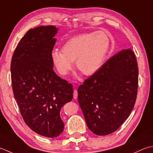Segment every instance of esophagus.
I'll return each mask as SVG.
<instances>
[{
    "instance_id": "obj_1",
    "label": "esophagus",
    "mask_w": 153,
    "mask_h": 153,
    "mask_svg": "<svg viewBox=\"0 0 153 153\" xmlns=\"http://www.w3.org/2000/svg\"><path fill=\"white\" fill-rule=\"evenodd\" d=\"M73 97L74 99H76L78 97V92L76 90H74V93H73Z\"/></svg>"
}]
</instances>
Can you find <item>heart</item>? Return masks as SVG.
<instances>
[{
  "label": "heart",
  "instance_id": "1",
  "mask_svg": "<svg viewBox=\"0 0 153 153\" xmlns=\"http://www.w3.org/2000/svg\"><path fill=\"white\" fill-rule=\"evenodd\" d=\"M110 45L109 37L104 32L82 33L68 39L61 51H53L51 61L62 75L72 69L75 61L78 70L86 76H92L102 66Z\"/></svg>",
  "mask_w": 153,
  "mask_h": 153
}]
</instances>
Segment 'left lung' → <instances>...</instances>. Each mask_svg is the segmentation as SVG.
<instances>
[{
	"mask_svg": "<svg viewBox=\"0 0 153 153\" xmlns=\"http://www.w3.org/2000/svg\"><path fill=\"white\" fill-rule=\"evenodd\" d=\"M138 75L135 53L123 49L79 87L78 100L93 133L109 135L127 119L136 101Z\"/></svg>",
	"mask_w": 153,
	"mask_h": 153,
	"instance_id": "left-lung-1",
	"label": "left lung"
}]
</instances>
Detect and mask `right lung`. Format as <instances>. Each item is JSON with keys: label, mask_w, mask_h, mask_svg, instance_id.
Here are the masks:
<instances>
[{"label": "right lung", "mask_w": 153, "mask_h": 153, "mask_svg": "<svg viewBox=\"0 0 153 153\" xmlns=\"http://www.w3.org/2000/svg\"><path fill=\"white\" fill-rule=\"evenodd\" d=\"M55 26L27 31L12 56V90L25 123L40 135L53 138L64 129L61 109L73 98L72 84L53 71L51 53L57 41Z\"/></svg>", "instance_id": "right-lung-1"}]
</instances>
